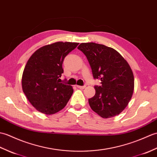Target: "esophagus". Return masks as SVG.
I'll return each instance as SVG.
<instances>
[{
    "instance_id": "esophagus-1",
    "label": "esophagus",
    "mask_w": 157,
    "mask_h": 157,
    "mask_svg": "<svg viewBox=\"0 0 157 157\" xmlns=\"http://www.w3.org/2000/svg\"><path fill=\"white\" fill-rule=\"evenodd\" d=\"M76 86H77V87L80 89H85L86 87L85 86H79V85H77Z\"/></svg>"
}]
</instances>
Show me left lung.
Masks as SVG:
<instances>
[{
  "mask_svg": "<svg viewBox=\"0 0 157 157\" xmlns=\"http://www.w3.org/2000/svg\"><path fill=\"white\" fill-rule=\"evenodd\" d=\"M83 52L90 66L94 78L101 80L95 95L89 99L92 110L103 118L119 115L126 107L134 89V77L128 62L112 48L93 42L82 43Z\"/></svg>",
  "mask_w": 157,
  "mask_h": 157,
  "instance_id": "left-lung-1",
  "label": "left lung"
}]
</instances>
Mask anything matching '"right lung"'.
Returning a JSON list of instances; mask_svg holds the SVG:
<instances>
[{
  "label": "right lung",
  "instance_id": "obj_1",
  "mask_svg": "<svg viewBox=\"0 0 157 157\" xmlns=\"http://www.w3.org/2000/svg\"><path fill=\"white\" fill-rule=\"evenodd\" d=\"M78 43L58 41L46 45L31 55L22 75V89L30 103L41 113L62 110L73 93L72 86L59 82L64 72V58Z\"/></svg>",
  "mask_w": 157,
  "mask_h": 157
}]
</instances>
